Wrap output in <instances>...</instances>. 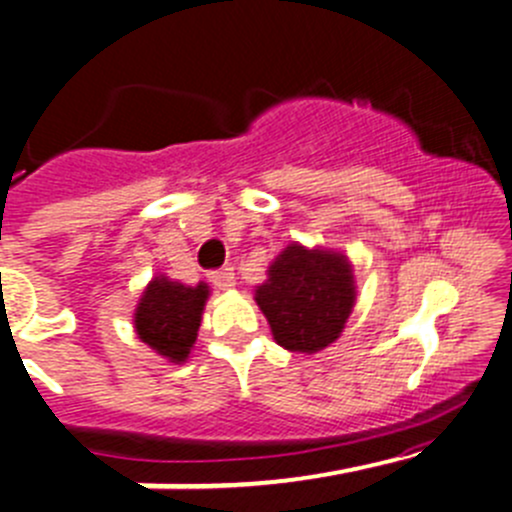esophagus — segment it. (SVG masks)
Returning <instances> with one entry per match:
<instances>
[{"label": "esophagus", "instance_id": "obj_1", "mask_svg": "<svg viewBox=\"0 0 512 512\" xmlns=\"http://www.w3.org/2000/svg\"><path fill=\"white\" fill-rule=\"evenodd\" d=\"M209 283L219 290H229L234 288V272L232 267H219V270L209 272Z\"/></svg>", "mask_w": 512, "mask_h": 512}]
</instances>
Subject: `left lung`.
<instances>
[{
  "label": "left lung",
  "mask_w": 512,
  "mask_h": 512,
  "mask_svg": "<svg viewBox=\"0 0 512 512\" xmlns=\"http://www.w3.org/2000/svg\"><path fill=\"white\" fill-rule=\"evenodd\" d=\"M255 300L280 346L321 351L341 336L351 315L356 300L351 265L338 252L290 245L270 265Z\"/></svg>",
  "instance_id": "left-lung-1"
}]
</instances>
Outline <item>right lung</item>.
Listing matches in <instances>:
<instances>
[{
    "label": "right lung",
    "mask_w": 512,
    "mask_h": 512,
    "mask_svg": "<svg viewBox=\"0 0 512 512\" xmlns=\"http://www.w3.org/2000/svg\"><path fill=\"white\" fill-rule=\"evenodd\" d=\"M207 295L209 288L204 283L189 288L166 278H156L136 308L138 338L174 364L186 361L197 341Z\"/></svg>",
    "instance_id": "obj_1"
}]
</instances>
